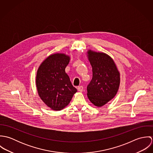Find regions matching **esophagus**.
Instances as JSON below:
<instances>
[{"instance_id":"1","label":"esophagus","mask_w":153,"mask_h":153,"mask_svg":"<svg viewBox=\"0 0 153 153\" xmlns=\"http://www.w3.org/2000/svg\"><path fill=\"white\" fill-rule=\"evenodd\" d=\"M83 89H84V88L82 86H79L78 87V90L79 91V92H82L83 91Z\"/></svg>"}]
</instances>
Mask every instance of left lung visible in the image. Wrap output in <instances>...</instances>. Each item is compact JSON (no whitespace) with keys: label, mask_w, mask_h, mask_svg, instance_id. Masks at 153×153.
Segmentation results:
<instances>
[{"label":"left lung","mask_w":153,"mask_h":153,"mask_svg":"<svg viewBox=\"0 0 153 153\" xmlns=\"http://www.w3.org/2000/svg\"><path fill=\"white\" fill-rule=\"evenodd\" d=\"M88 59L92 68V78L87 86L89 101L102 107L116 95L120 82V73L112 59L104 53L89 50Z\"/></svg>","instance_id":"8db88e82"}]
</instances>
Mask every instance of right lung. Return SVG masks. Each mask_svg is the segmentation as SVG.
I'll list each match as a JSON object with an SVG mask.
<instances>
[{"mask_svg": "<svg viewBox=\"0 0 153 153\" xmlns=\"http://www.w3.org/2000/svg\"><path fill=\"white\" fill-rule=\"evenodd\" d=\"M69 59L63 53L51 55L41 64L37 72L38 94L44 103L53 110L64 108L77 92L65 71Z\"/></svg>", "mask_w": 153, "mask_h": 153, "instance_id": "1", "label": "right lung"}]
</instances>
